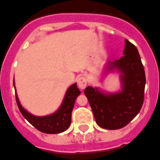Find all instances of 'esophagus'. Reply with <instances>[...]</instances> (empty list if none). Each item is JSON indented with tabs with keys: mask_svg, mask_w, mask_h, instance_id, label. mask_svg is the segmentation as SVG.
<instances>
[{
	"mask_svg": "<svg viewBox=\"0 0 160 160\" xmlns=\"http://www.w3.org/2000/svg\"><path fill=\"white\" fill-rule=\"evenodd\" d=\"M87 83H88L87 79H86L85 76H80V77L78 78V80H77L78 86H79V88L81 89V90H84V89L86 87Z\"/></svg>",
	"mask_w": 160,
	"mask_h": 160,
	"instance_id": "34e87169",
	"label": "esophagus"
}]
</instances>
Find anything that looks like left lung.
Masks as SVG:
<instances>
[{
	"label": "left lung",
	"instance_id": "1",
	"mask_svg": "<svg viewBox=\"0 0 160 160\" xmlns=\"http://www.w3.org/2000/svg\"><path fill=\"white\" fill-rule=\"evenodd\" d=\"M123 54L118 60L111 62L123 73L122 91L108 96L91 86L84 91L96 123L105 129L115 130L127 126L139 112L144 100L146 77L138 48L126 40Z\"/></svg>",
	"mask_w": 160,
	"mask_h": 160
}]
</instances>
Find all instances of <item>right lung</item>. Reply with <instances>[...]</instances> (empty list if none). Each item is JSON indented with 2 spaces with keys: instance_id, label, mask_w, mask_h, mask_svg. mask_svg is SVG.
<instances>
[{
  "instance_id": "right-lung-1",
  "label": "right lung",
  "mask_w": 160,
  "mask_h": 160,
  "mask_svg": "<svg viewBox=\"0 0 160 160\" xmlns=\"http://www.w3.org/2000/svg\"><path fill=\"white\" fill-rule=\"evenodd\" d=\"M14 85V82H13ZM80 94L76 83L72 85L67 91L64 102L60 108L52 115L46 117H35L23 109L16 95V101L21 113L29 122L38 131L48 134L59 133L65 131L71 123V113L75 99Z\"/></svg>"
}]
</instances>
